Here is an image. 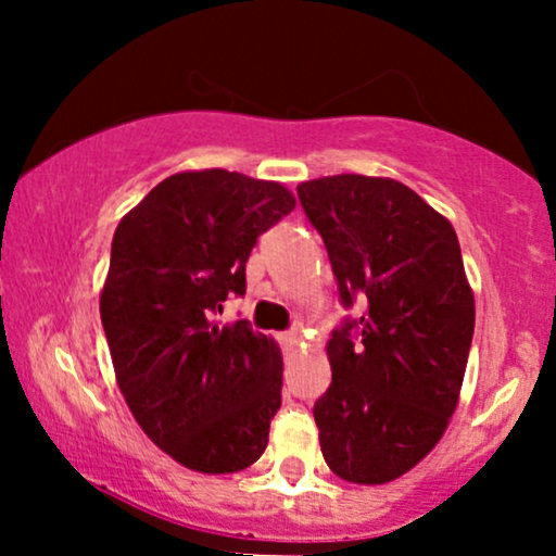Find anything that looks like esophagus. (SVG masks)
Wrapping results in <instances>:
<instances>
[{"label":"esophagus","instance_id":"1","mask_svg":"<svg viewBox=\"0 0 556 556\" xmlns=\"http://www.w3.org/2000/svg\"><path fill=\"white\" fill-rule=\"evenodd\" d=\"M300 340H303V337H300V331H295V329L287 331V334H282V344H285L287 350H295L298 344H300Z\"/></svg>","mask_w":556,"mask_h":556}]
</instances>
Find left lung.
Wrapping results in <instances>:
<instances>
[{"label": "left lung", "mask_w": 556, "mask_h": 556, "mask_svg": "<svg viewBox=\"0 0 556 556\" xmlns=\"http://www.w3.org/2000/svg\"><path fill=\"white\" fill-rule=\"evenodd\" d=\"M344 305L366 314L327 342L331 384L314 405L324 460L350 483H389L439 444L460 402L476 300L450 219L392 177L298 185ZM359 337L352 340V329Z\"/></svg>", "instance_id": "1"}]
</instances>
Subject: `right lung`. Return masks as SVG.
<instances>
[{
	"mask_svg": "<svg viewBox=\"0 0 556 556\" xmlns=\"http://www.w3.org/2000/svg\"><path fill=\"white\" fill-rule=\"evenodd\" d=\"M292 208L282 182L190 169L159 182L114 232L99 305L117 387L146 437L198 473H238L269 444L279 344L214 316L245 292L258 235Z\"/></svg>",
	"mask_w": 556,
	"mask_h": 556,
	"instance_id": "add662e5",
	"label": "right lung"
}]
</instances>
